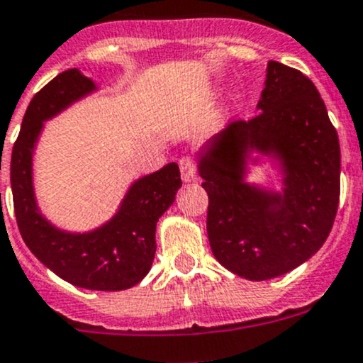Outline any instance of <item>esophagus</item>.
Listing matches in <instances>:
<instances>
[{
    "instance_id": "34e87169",
    "label": "esophagus",
    "mask_w": 363,
    "mask_h": 363,
    "mask_svg": "<svg viewBox=\"0 0 363 363\" xmlns=\"http://www.w3.org/2000/svg\"><path fill=\"white\" fill-rule=\"evenodd\" d=\"M179 167H181V175L182 181L184 182H193L196 179V170H195V163H193L191 157H182L179 161Z\"/></svg>"
}]
</instances>
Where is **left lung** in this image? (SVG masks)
Listing matches in <instances>:
<instances>
[{
  "instance_id": "obj_1",
  "label": "left lung",
  "mask_w": 363,
  "mask_h": 363,
  "mask_svg": "<svg viewBox=\"0 0 363 363\" xmlns=\"http://www.w3.org/2000/svg\"><path fill=\"white\" fill-rule=\"evenodd\" d=\"M257 111L196 156L213 255L234 275L259 282L293 271L326 241L339 207L340 147L318 88L293 67L267 63ZM252 152L276 161L282 192L245 182Z\"/></svg>"
}]
</instances>
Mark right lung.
Masks as SVG:
<instances>
[{"label": "right lung", "instance_id": "add662e5", "mask_svg": "<svg viewBox=\"0 0 363 363\" xmlns=\"http://www.w3.org/2000/svg\"><path fill=\"white\" fill-rule=\"evenodd\" d=\"M97 90L90 77L69 69L35 94L12 149L10 182L17 227L45 267L76 287L124 291L143 280L156 253V223L181 188L177 163L131 184L111 220L90 232H67L40 213L33 189V150L44 122Z\"/></svg>", "mask_w": 363, "mask_h": 363}]
</instances>
